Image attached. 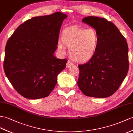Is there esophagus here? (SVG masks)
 <instances>
[{"instance_id": "esophagus-1", "label": "esophagus", "mask_w": 133, "mask_h": 133, "mask_svg": "<svg viewBox=\"0 0 133 133\" xmlns=\"http://www.w3.org/2000/svg\"><path fill=\"white\" fill-rule=\"evenodd\" d=\"M73 65V64L72 63H71L70 61H68V62L66 63V68H69L70 66H72Z\"/></svg>"}]
</instances>
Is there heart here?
Masks as SVG:
<instances>
[{
    "label": "heart",
    "mask_w": 133,
    "mask_h": 133,
    "mask_svg": "<svg viewBox=\"0 0 133 133\" xmlns=\"http://www.w3.org/2000/svg\"><path fill=\"white\" fill-rule=\"evenodd\" d=\"M61 41L57 49L64 52L69 48L70 57L76 62L83 63L91 60L99 45V37L95 29H86L78 26L65 28L61 33Z\"/></svg>",
    "instance_id": "1"
}]
</instances>
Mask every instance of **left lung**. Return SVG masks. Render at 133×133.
I'll use <instances>...</instances> for the list:
<instances>
[{
  "mask_svg": "<svg viewBox=\"0 0 133 133\" xmlns=\"http://www.w3.org/2000/svg\"><path fill=\"white\" fill-rule=\"evenodd\" d=\"M82 21L96 29L99 45L91 60L78 65V86L86 96L107 98L117 91L127 75V42L116 26L104 18L88 16Z\"/></svg>",
  "mask_w": 133,
  "mask_h": 133,
  "instance_id": "left-lung-1",
  "label": "left lung"
}]
</instances>
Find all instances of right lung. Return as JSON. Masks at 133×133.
Returning <instances> with one entry per match:
<instances>
[{
  "label": "right lung",
  "instance_id": "add662e5",
  "mask_svg": "<svg viewBox=\"0 0 133 133\" xmlns=\"http://www.w3.org/2000/svg\"><path fill=\"white\" fill-rule=\"evenodd\" d=\"M68 17L60 12L32 17L16 29L6 44L4 72L25 98L47 97L57 83L67 60L54 56L60 28Z\"/></svg>",
  "mask_w": 133,
  "mask_h": 133
}]
</instances>
